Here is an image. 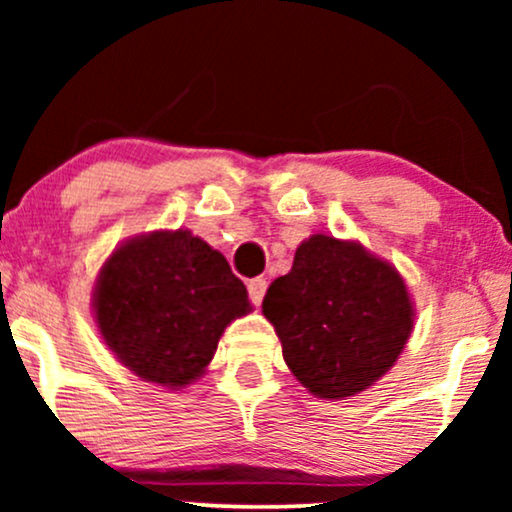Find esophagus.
<instances>
[{"label": "esophagus", "mask_w": 512, "mask_h": 512, "mask_svg": "<svg viewBox=\"0 0 512 512\" xmlns=\"http://www.w3.org/2000/svg\"><path fill=\"white\" fill-rule=\"evenodd\" d=\"M247 289H249V298H251V303H254V305H261V300H263V296H265V291H268V282H265L263 277H254V279H249Z\"/></svg>", "instance_id": "1"}]
</instances>
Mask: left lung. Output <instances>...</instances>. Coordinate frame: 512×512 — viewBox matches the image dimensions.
<instances>
[{"label": "left lung", "instance_id": "obj_1", "mask_svg": "<svg viewBox=\"0 0 512 512\" xmlns=\"http://www.w3.org/2000/svg\"><path fill=\"white\" fill-rule=\"evenodd\" d=\"M286 366L319 398L338 401L375 384L401 356L415 305L394 265L352 240L312 235L263 298Z\"/></svg>", "mask_w": 512, "mask_h": 512}]
</instances>
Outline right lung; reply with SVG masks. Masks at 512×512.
Wrapping results in <instances>:
<instances>
[{
	"mask_svg": "<svg viewBox=\"0 0 512 512\" xmlns=\"http://www.w3.org/2000/svg\"><path fill=\"white\" fill-rule=\"evenodd\" d=\"M93 310L116 359L146 382L184 389L205 373L219 338L251 312L247 286L191 230H153L114 249Z\"/></svg>",
	"mask_w": 512,
	"mask_h": 512,
	"instance_id": "1",
	"label": "right lung"
}]
</instances>
